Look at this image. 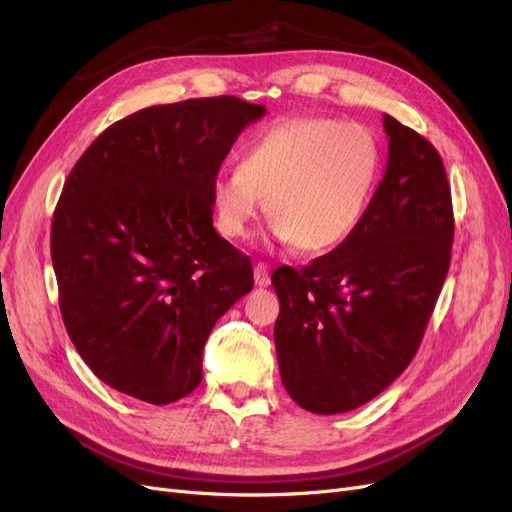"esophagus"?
Here are the masks:
<instances>
[{"label": "esophagus", "mask_w": 512, "mask_h": 512, "mask_svg": "<svg viewBox=\"0 0 512 512\" xmlns=\"http://www.w3.org/2000/svg\"><path fill=\"white\" fill-rule=\"evenodd\" d=\"M254 282L260 288H267L271 284V275H269V265H267V262H256V265H254Z\"/></svg>", "instance_id": "1"}]
</instances>
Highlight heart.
Wrapping results in <instances>:
<instances>
[{
    "instance_id": "heart-1",
    "label": "heart",
    "mask_w": 512,
    "mask_h": 512,
    "mask_svg": "<svg viewBox=\"0 0 512 512\" xmlns=\"http://www.w3.org/2000/svg\"><path fill=\"white\" fill-rule=\"evenodd\" d=\"M378 173L380 147L365 126L318 115L277 121L245 151L241 168L213 177L215 226L243 239L269 203L275 239L331 250L363 220Z\"/></svg>"
}]
</instances>
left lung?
<instances>
[{"label":"left lung","instance_id":"obj_1","mask_svg":"<svg viewBox=\"0 0 512 512\" xmlns=\"http://www.w3.org/2000/svg\"><path fill=\"white\" fill-rule=\"evenodd\" d=\"M382 123L389 156L359 226L312 265L271 275L282 382L314 414L367 404L410 365L451 265L455 222L440 153L395 117Z\"/></svg>","mask_w":512,"mask_h":512}]
</instances>
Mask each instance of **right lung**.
Listing matches in <instances>:
<instances>
[{"instance_id":"add662e5","label":"right lung","mask_w":512,"mask_h":512,"mask_svg":"<svg viewBox=\"0 0 512 512\" xmlns=\"http://www.w3.org/2000/svg\"><path fill=\"white\" fill-rule=\"evenodd\" d=\"M267 113L235 96L143 108L74 164L53 213L59 309L94 374L153 406L203 380V348L254 288L252 262L213 228L211 183Z\"/></svg>"}]
</instances>
